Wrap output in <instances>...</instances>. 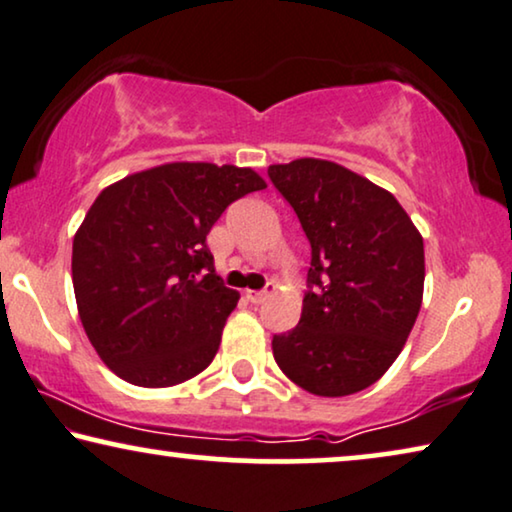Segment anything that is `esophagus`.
I'll use <instances>...</instances> for the list:
<instances>
[{
  "label": "esophagus",
  "instance_id": "34e87169",
  "mask_svg": "<svg viewBox=\"0 0 512 512\" xmlns=\"http://www.w3.org/2000/svg\"><path fill=\"white\" fill-rule=\"evenodd\" d=\"M266 297H269V290H246V299L250 304H262Z\"/></svg>",
  "mask_w": 512,
  "mask_h": 512
}]
</instances>
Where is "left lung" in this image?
Returning a JSON list of instances; mask_svg holds the SVG:
<instances>
[{
	"label": "left lung",
	"instance_id": "8db88e82",
	"mask_svg": "<svg viewBox=\"0 0 512 512\" xmlns=\"http://www.w3.org/2000/svg\"><path fill=\"white\" fill-rule=\"evenodd\" d=\"M311 243L299 325L271 341L280 371L318 397H348L394 364L422 306L424 243L401 204L336 162L271 164Z\"/></svg>",
	"mask_w": 512,
	"mask_h": 512
}]
</instances>
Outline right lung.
<instances>
[{"label": "right lung", "instance_id": "obj_1", "mask_svg": "<svg viewBox=\"0 0 512 512\" xmlns=\"http://www.w3.org/2000/svg\"><path fill=\"white\" fill-rule=\"evenodd\" d=\"M264 187L253 169L171 162L102 190L74 236L71 278L85 334L115 376L171 387L213 362L239 292L215 273L206 236Z\"/></svg>", "mask_w": 512, "mask_h": 512}]
</instances>
